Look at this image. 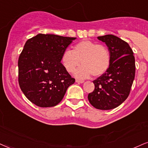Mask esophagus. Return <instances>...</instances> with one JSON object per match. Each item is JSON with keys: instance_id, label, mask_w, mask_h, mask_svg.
Here are the masks:
<instances>
[{"instance_id": "34e87169", "label": "esophagus", "mask_w": 148, "mask_h": 148, "mask_svg": "<svg viewBox=\"0 0 148 148\" xmlns=\"http://www.w3.org/2000/svg\"><path fill=\"white\" fill-rule=\"evenodd\" d=\"M76 82L78 83H83L84 80H76Z\"/></svg>"}]
</instances>
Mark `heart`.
I'll return each instance as SVG.
<instances>
[{
    "instance_id": "1",
    "label": "heart",
    "mask_w": 148,
    "mask_h": 148,
    "mask_svg": "<svg viewBox=\"0 0 148 148\" xmlns=\"http://www.w3.org/2000/svg\"><path fill=\"white\" fill-rule=\"evenodd\" d=\"M61 61L69 73L74 72L81 63V66L75 72V76L78 78H87L91 75L98 77L104 74L109 68L111 53L103 44L83 40L74 45L73 50H65Z\"/></svg>"
}]
</instances>
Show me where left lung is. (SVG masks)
Instances as JSON below:
<instances>
[{"instance_id": "8db88e82", "label": "left lung", "mask_w": 148, "mask_h": 148, "mask_svg": "<svg viewBox=\"0 0 148 148\" xmlns=\"http://www.w3.org/2000/svg\"><path fill=\"white\" fill-rule=\"evenodd\" d=\"M105 42L111 53L108 70L94 80V90L88 100L93 107L100 110L115 108L130 94L135 76V59L128 43L113 35L98 37Z\"/></svg>"}]
</instances>
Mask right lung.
<instances>
[{
  "label": "right lung",
  "mask_w": 148,
  "mask_h": 148,
  "mask_svg": "<svg viewBox=\"0 0 148 148\" xmlns=\"http://www.w3.org/2000/svg\"><path fill=\"white\" fill-rule=\"evenodd\" d=\"M76 37L40 34L29 39L18 59V83L25 96L40 107L62 100L75 79L61 63L63 52Z\"/></svg>",
  "instance_id": "add662e5"
}]
</instances>
